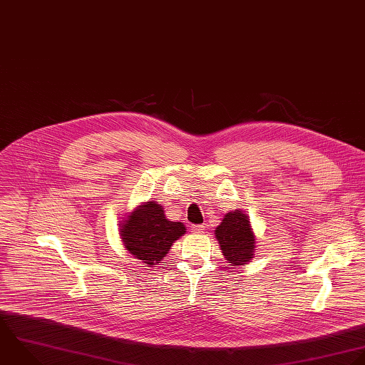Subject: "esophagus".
<instances>
[{
  "label": "esophagus",
  "instance_id": "obj_1",
  "mask_svg": "<svg viewBox=\"0 0 365 365\" xmlns=\"http://www.w3.org/2000/svg\"><path fill=\"white\" fill-rule=\"evenodd\" d=\"M190 230H192L193 233H203L205 226H203V225H193V226L190 227Z\"/></svg>",
  "mask_w": 365,
  "mask_h": 365
}]
</instances>
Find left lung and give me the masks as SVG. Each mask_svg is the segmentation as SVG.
<instances>
[{
	"mask_svg": "<svg viewBox=\"0 0 365 365\" xmlns=\"http://www.w3.org/2000/svg\"><path fill=\"white\" fill-rule=\"evenodd\" d=\"M215 236L225 259L232 266L242 267L255 257L256 236L246 212L233 210L226 213L216 227Z\"/></svg>",
	"mask_w": 365,
	"mask_h": 365,
	"instance_id": "obj_1",
	"label": "left lung"
}]
</instances>
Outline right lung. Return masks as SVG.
<instances>
[{
  "mask_svg": "<svg viewBox=\"0 0 365 365\" xmlns=\"http://www.w3.org/2000/svg\"><path fill=\"white\" fill-rule=\"evenodd\" d=\"M185 233V225L169 220L158 202H143L119 222V236L125 249L148 267L159 264Z\"/></svg>",
  "mask_w": 365,
  "mask_h": 365,
  "instance_id": "obj_1",
  "label": "right lung"
}]
</instances>
